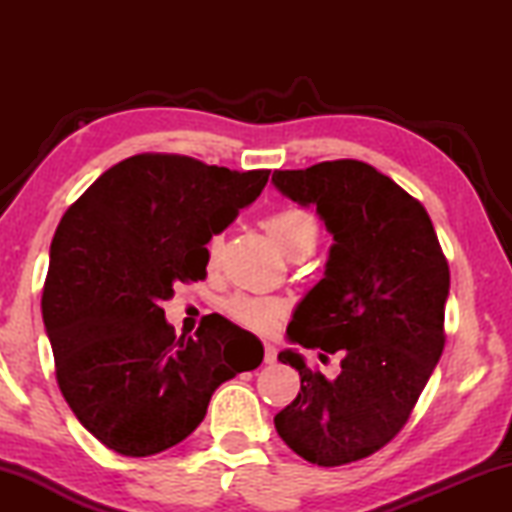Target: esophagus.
<instances>
[{
    "instance_id": "1",
    "label": "esophagus",
    "mask_w": 512,
    "mask_h": 512,
    "mask_svg": "<svg viewBox=\"0 0 512 512\" xmlns=\"http://www.w3.org/2000/svg\"><path fill=\"white\" fill-rule=\"evenodd\" d=\"M275 359H277V350H275V345H271V343H264V363H275Z\"/></svg>"
}]
</instances>
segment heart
I'll list each match as a JSON object with an SVG mask.
<instances>
[{
  "label": "heart",
  "mask_w": 512,
  "mask_h": 512,
  "mask_svg": "<svg viewBox=\"0 0 512 512\" xmlns=\"http://www.w3.org/2000/svg\"><path fill=\"white\" fill-rule=\"evenodd\" d=\"M264 228L273 241L280 246L289 257H305L316 248L320 228L316 216L302 210V207H282V210L271 212L264 219ZM223 244L221 232H212L205 244L207 262L214 264L219 257ZM225 311L232 320H237L248 329L255 332H271L287 314V305L277 298H259L248 296V293H235L225 300Z\"/></svg>",
  "instance_id": "heart-1"
}]
</instances>
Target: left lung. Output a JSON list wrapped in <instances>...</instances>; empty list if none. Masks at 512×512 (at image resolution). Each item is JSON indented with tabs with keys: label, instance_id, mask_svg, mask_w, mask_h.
Listing matches in <instances>:
<instances>
[{
	"label": "left lung",
	"instance_id": "8db88e82",
	"mask_svg": "<svg viewBox=\"0 0 512 512\" xmlns=\"http://www.w3.org/2000/svg\"><path fill=\"white\" fill-rule=\"evenodd\" d=\"M273 183L316 205L334 235L325 277L298 305L289 339L343 357L341 375L327 379L298 352H280L300 372V393L275 429L309 463L348 465L402 431L443 354L447 257L418 198L366 162L275 171Z\"/></svg>",
	"mask_w": 512,
	"mask_h": 512
}]
</instances>
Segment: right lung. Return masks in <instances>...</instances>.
Masks as SVG:
<instances>
[{"label":"right lung","instance_id":"obj_1","mask_svg":"<svg viewBox=\"0 0 512 512\" xmlns=\"http://www.w3.org/2000/svg\"><path fill=\"white\" fill-rule=\"evenodd\" d=\"M268 173L140 153L103 171L60 219L42 291L56 381L112 452L178 445L223 381L262 363L255 336L219 314L176 336L162 300L176 282L205 280L207 239L262 194Z\"/></svg>","mask_w":512,"mask_h":512}]
</instances>
